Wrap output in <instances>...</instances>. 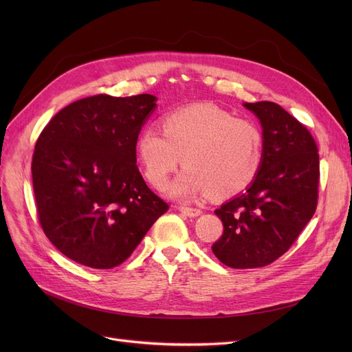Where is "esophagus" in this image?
I'll return each mask as SVG.
<instances>
[{
  "instance_id": "1",
  "label": "esophagus",
  "mask_w": 352,
  "mask_h": 352,
  "mask_svg": "<svg viewBox=\"0 0 352 352\" xmlns=\"http://www.w3.org/2000/svg\"><path fill=\"white\" fill-rule=\"evenodd\" d=\"M178 211L182 212L184 215H188V217H198L202 214V211L199 208H191V207H178Z\"/></svg>"
}]
</instances>
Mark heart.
<instances>
[{
  "mask_svg": "<svg viewBox=\"0 0 352 352\" xmlns=\"http://www.w3.org/2000/svg\"><path fill=\"white\" fill-rule=\"evenodd\" d=\"M157 126H145L137 154L148 182L162 188L181 164L182 174L170 194L190 199L210 194L230 198L244 191L260 171L264 135L255 122L234 118L227 111L197 104L166 114Z\"/></svg>",
  "mask_w": 352,
  "mask_h": 352,
  "instance_id": "b5f03b06",
  "label": "heart"
}]
</instances>
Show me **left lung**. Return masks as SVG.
<instances>
[{"instance_id":"left-lung-1","label":"left lung","mask_w":352,"mask_h":352,"mask_svg":"<svg viewBox=\"0 0 352 352\" xmlns=\"http://www.w3.org/2000/svg\"><path fill=\"white\" fill-rule=\"evenodd\" d=\"M244 107L263 126V165L245 192L215 210L224 232L212 244L218 260L238 270L265 267L289 250L317 210L320 184L318 146L307 126L271 101Z\"/></svg>"}]
</instances>
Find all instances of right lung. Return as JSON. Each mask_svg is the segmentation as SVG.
Instances as JSON below:
<instances>
[{"mask_svg":"<svg viewBox=\"0 0 352 352\" xmlns=\"http://www.w3.org/2000/svg\"><path fill=\"white\" fill-rule=\"evenodd\" d=\"M150 94H98L63 108L32 155V187L44 234L69 260L111 270L134 252L168 204L145 184L137 140Z\"/></svg>","mask_w":352,"mask_h":352,"instance_id":"right-lung-1","label":"right lung"}]
</instances>
